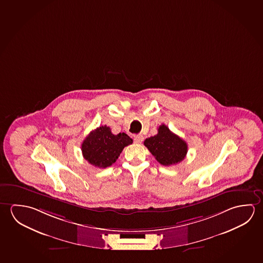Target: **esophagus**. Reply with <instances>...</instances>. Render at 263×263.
<instances>
[{"mask_svg":"<svg viewBox=\"0 0 263 263\" xmlns=\"http://www.w3.org/2000/svg\"><path fill=\"white\" fill-rule=\"evenodd\" d=\"M143 140H144V137L142 135H136L134 136V142L136 144H141Z\"/></svg>","mask_w":263,"mask_h":263,"instance_id":"esophagus-1","label":"esophagus"}]
</instances>
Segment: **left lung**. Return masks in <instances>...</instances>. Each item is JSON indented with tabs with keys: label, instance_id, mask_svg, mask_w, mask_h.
<instances>
[{
	"label": "left lung",
	"instance_id": "8db88e82",
	"mask_svg": "<svg viewBox=\"0 0 263 263\" xmlns=\"http://www.w3.org/2000/svg\"><path fill=\"white\" fill-rule=\"evenodd\" d=\"M144 145L163 166L180 163L185 158L188 146L183 139L173 133L165 125H159L158 134L146 138Z\"/></svg>",
	"mask_w": 263,
	"mask_h": 263
}]
</instances>
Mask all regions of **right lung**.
<instances>
[{"mask_svg": "<svg viewBox=\"0 0 263 263\" xmlns=\"http://www.w3.org/2000/svg\"><path fill=\"white\" fill-rule=\"evenodd\" d=\"M133 143L125 133L114 135L111 128L102 125L91 131L82 144V156L98 168H107L115 163L124 147Z\"/></svg>", "mask_w": 263, "mask_h": 263, "instance_id": "obj_1", "label": "right lung"}]
</instances>
